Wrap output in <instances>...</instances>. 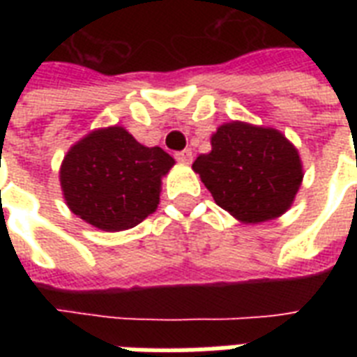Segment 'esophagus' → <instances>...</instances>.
<instances>
[{"instance_id": "esophagus-1", "label": "esophagus", "mask_w": 357, "mask_h": 357, "mask_svg": "<svg viewBox=\"0 0 357 357\" xmlns=\"http://www.w3.org/2000/svg\"><path fill=\"white\" fill-rule=\"evenodd\" d=\"M176 159H178L179 162H185V165H189V162L192 161V151H190V150L178 151V153H176Z\"/></svg>"}]
</instances>
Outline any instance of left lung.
Here are the masks:
<instances>
[{
  "instance_id": "obj_1",
  "label": "left lung",
  "mask_w": 357,
  "mask_h": 357,
  "mask_svg": "<svg viewBox=\"0 0 357 357\" xmlns=\"http://www.w3.org/2000/svg\"><path fill=\"white\" fill-rule=\"evenodd\" d=\"M211 146L192 168L217 206L250 224L272 220L291 207L304 174L298 151L280 131L224 123Z\"/></svg>"
}]
</instances>
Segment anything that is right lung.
Wrapping results in <instances>:
<instances>
[{
    "label": "right lung",
    "instance_id": "right-lung-1",
    "mask_svg": "<svg viewBox=\"0 0 357 357\" xmlns=\"http://www.w3.org/2000/svg\"><path fill=\"white\" fill-rule=\"evenodd\" d=\"M172 165L167 151L146 148L114 126L72 146L61 167V187L72 213L85 222L122 231L155 211L161 178Z\"/></svg>",
    "mask_w": 357,
    "mask_h": 357
}]
</instances>
